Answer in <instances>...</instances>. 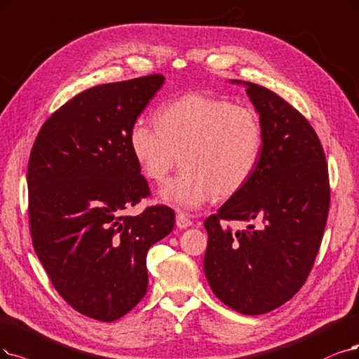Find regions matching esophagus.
Here are the masks:
<instances>
[{
  "instance_id": "1",
  "label": "esophagus",
  "mask_w": 359,
  "mask_h": 359,
  "mask_svg": "<svg viewBox=\"0 0 359 359\" xmlns=\"http://www.w3.org/2000/svg\"><path fill=\"white\" fill-rule=\"evenodd\" d=\"M176 224L180 229H187L192 224V220L189 219V216L187 213H182V211H179V213L176 215Z\"/></svg>"
}]
</instances>
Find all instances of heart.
Masks as SVG:
<instances>
[{"mask_svg":"<svg viewBox=\"0 0 359 359\" xmlns=\"http://www.w3.org/2000/svg\"><path fill=\"white\" fill-rule=\"evenodd\" d=\"M128 146L143 175L156 183L179 159L183 168L165 183L161 196L191 210L245 187L263 151V126L251 106L192 93L161 106L155 123L137 118Z\"/></svg>","mask_w":359,"mask_h":359,"instance_id":"heart-1","label":"heart"}]
</instances>
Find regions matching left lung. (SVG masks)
Segmentation results:
<instances>
[{
  "instance_id": "obj_1",
  "label": "left lung",
  "mask_w": 359,
  "mask_h": 359,
  "mask_svg": "<svg viewBox=\"0 0 359 359\" xmlns=\"http://www.w3.org/2000/svg\"><path fill=\"white\" fill-rule=\"evenodd\" d=\"M245 86L262 119L263 151L245 187L204 222V272L226 306L260 315L280 308L306 283L325 229L330 180L308 119L266 87ZM223 219L264 224L235 233L221 226Z\"/></svg>"
}]
</instances>
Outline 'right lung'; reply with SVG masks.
<instances>
[{"label": "right lung", "mask_w": 359, "mask_h": 359, "mask_svg": "<svg viewBox=\"0 0 359 359\" xmlns=\"http://www.w3.org/2000/svg\"><path fill=\"white\" fill-rule=\"evenodd\" d=\"M161 74L84 90L39 130L28 164L29 229L57 293L93 320L128 313L148 290L146 255L175 226V210H127L151 195L128 146L131 124Z\"/></svg>", "instance_id": "right-lung-1"}]
</instances>
